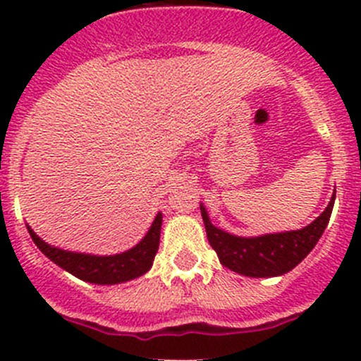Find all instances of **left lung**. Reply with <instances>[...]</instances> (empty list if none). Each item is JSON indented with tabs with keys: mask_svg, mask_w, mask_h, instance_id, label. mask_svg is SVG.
<instances>
[{
	"mask_svg": "<svg viewBox=\"0 0 361 361\" xmlns=\"http://www.w3.org/2000/svg\"><path fill=\"white\" fill-rule=\"evenodd\" d=\"M334 201L336 194L326 209L302 231L267 234L260 238H238L216 228L207 218L204 206H201V214L207 241L216 251L221 265L250 278H272L292 271L314 248L329 225Z\"/></svg>",
	"mask_w": 361,
	"mask_h": 361,
	"instance_id": "1",
	"label": "left lung"
}]
</instances>
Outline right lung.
I'll return each mask as SVG.
<instances>
[{
  "label": "right lung",
  "instance_id": "obj_1",
  "mask_svg": "<svg viewBox=\"0 0 361 361\" xmlns=\"http://www.w3.org/2000/svg\"><path fill=\"white\" fill-rule=\"evenodd\" d=\"M160 225H162V214L159 213L140 245L126 253L111 255V257H96V255L73 253V251L52 248L43 243L31 231V227H27V231L39 251L54 264L68 271L69 274L76 276L83 281L96 283V285H115V283H123L137 278V276H143L152 267L155 253L159 250Z\"/></svg>",
  "mask_w": 361,
  "mask_h": 361
}]
</instances>
